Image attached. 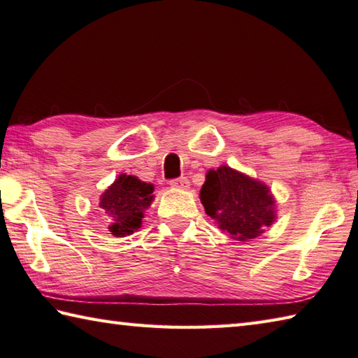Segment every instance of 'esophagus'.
<instances>
[{
    "instance_id": "esophagus-1",
    "label": "esophagus",
    "mask_w": 358,
    "mask_h": 358,
    "mask_svg": "<svg viewBox=\"0 0 358 358\" xmlns=\"http://www.w3.org/2000/svg\"><path fill=\"white\" fill-rule=\"evenodd\" d=\"M171 186L172 187H177V189H187L189 187V180L186 177H180V178L171 180Z\"/></svg>"
}]
</instances>
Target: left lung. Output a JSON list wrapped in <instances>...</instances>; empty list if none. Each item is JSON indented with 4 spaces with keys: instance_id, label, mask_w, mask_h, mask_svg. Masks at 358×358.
<instances>
[{
    "instance_id": "obj_1",
    "label": "left lung",
    "mask_w": 358,
    "mask_h": 358,
    "mask_svg": "<svg viewBox=\"0 0 358 358\" xmlns=\"http://www.w3.org/2000/svg\"><path fill=\"white\" fill-rule=\"evenodd\" d=\"M200 200L217 227L241 242L261 236L276 219L268 186L229 166L208 171Z\"/></svg>"
}]
</instances>
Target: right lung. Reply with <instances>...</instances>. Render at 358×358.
I'll list each match as a JSON object with an SVG mask.
<instances>
[{
  "label": "right lung",
  "mask_w": 358,
  "mask_h": 358,
  "mask_svg": "<svg viewBox=\"0 0 358 358\" xmlns=\"http://www.w3.org/2000/svg\"><path fill=\"white\" fill-rule=\"evenodd\" d=\"M153 185L138 180L133 175H119L107 191L101 195L99 206L108 214V231L124 237L141 228L144 211L153 200Z\"/></svg>",
  "instance_id": "add662e5"
}]
</instances>
